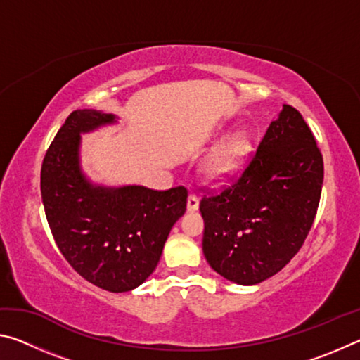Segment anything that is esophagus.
Returning <instances> with one entry per match:
<instances>
[{"instance_id":"34e87169","label":"esophagus","mask_w":360,"mask_h":360,"mask_svg":"<svg viewBox=\"0 0 360 360\" xmlns=\"http://www.w3.org/2000/svg\"><path fill=\"white\" fill-rule=\"evenodd\" d=\"M198 205H200V200H198L197 195H195V193L188 195V198H187V211L188 212L197 211L198 210Z\"/></svg>"}]
</instances>
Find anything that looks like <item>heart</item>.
Returning <instances> with one entry per match:
<instances>
[{
	"instance_id": "heart-1",
	"label": "heart",
	"mask_w": 360,
	"mask_h": 360,
	"mask_svg": "<svg viewBox=\"0 0 360 360\" xmlns=\"http://www.w3.org/2000/svg\"><path fill=\"white\" fill-rule=\"evenodd\" d=\"M254 152V136L248 131L233 133L206 158L203 172L211 181H224L238 173Z\"/></svg>"
}]
</instances>
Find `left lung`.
Masks as SVG:
<instances>
[{"mask_svg":"<svg viewBox=\"0 0 360 360\" xmlns=\"http://www.w3.org/2000/svg\"><path fill=\"white\" fill-rule=\"evenodd\" d=\"M324 162L302 114L283 106L245 172L200 202L203 254L219 275L254 285L300 251L319 206Z\"/></svg>","mask_w":360,"mask_h":360,"instance_id":"1","label":"left lung"}]
</instances>
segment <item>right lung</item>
<instances>
[{
    "label": "right lung",
    "instance_id": "right-lung-1",
    "mask_svg": "<svg viewBox=\"0 0 360 360\" xmlns=\"http://www.w3.org/2000/svg\"><path fill=\"white\" fill-rule=\"evenodd\" d=\"M117 122L95 109L72 111L46 152L41 197L60 252L89 283L129 292L148 279L160 260L176 221L186 212L187 188L106 187L81 168V133Z\"/></svg>",
    "mask_w": 360,
    "mask_h": 360
}]
</instances>
